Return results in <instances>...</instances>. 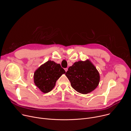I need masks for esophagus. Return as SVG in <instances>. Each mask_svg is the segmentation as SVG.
I'll list each match as a JSON object with an SVG mask.
<instances>
[{"instance_id":"esophagus-1","label":"esophagus","mask_w":131,"mask_h":131,"mask_svg":"<svg viewBox=\"0 0 131 131\" xmlns=\"http://www.w3.org/2000/svg\"><path fill=\"white\" fill-rule=\"evenodd\" d=\"M65 71L66 72V71L68 70V68H65Z\"/></svg>"}]
</instances>
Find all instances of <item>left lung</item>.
Returning a JSON list of instances; mask_svg holds the SVG:
<instances>
[{
    "label": "left lung",
    "instance_id": "left-lung-1",
    "mask_svg": "<svg viewBox=\"0 0 131 131\" xmlns=\"http://www.w3.org/2000/svg\"><path fill=\"white\" fill-rule=\"evenodd\" d=\"M65 75L72 88L84 94L94 90L100 79L97 70L89 60L75 62L68 68Z\"/></svg>",
    "mask_w": 131,
    "mask_h": 131
}]
</instances>
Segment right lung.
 <instances>
[{"label": "right lung", "mask_w": 131, "mask_h": 131, "mask_svg": "<svg viewBox=\"0 0 131 131\" xmlns=\"http://www.w3.org/2000/svg\"><path fill=\"white\" fill-rule=\"evenodd\" d=\"M65 73L60 64L48 61L35 72L34 83L41 92L47 93L53 89L58 79Z\"/></svg>", "instance_id": "1"}]
</instances>
